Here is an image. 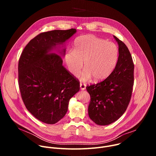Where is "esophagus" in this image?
<instances>
[{"mask_svg":"<svg viewBox=\"0 0 156 156\" xmlns=\"http://www.w3.org/2000/svg\"><path fill=\"white\" fill-rule=\"evenodd\" d=\"M80 86V89H81V90H84L85 89H86V84H85L81 83Z\"/></svg>","mask_w":156,"mask_h":156,"instance_id":"34e87169","label":"esophagus"}]
</instances>
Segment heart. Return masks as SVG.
<instances>
[{
	"mask_svg": "<svg viewBox=\"0 0 156 156\" xmlns=\"http://www.w3.org/2000/svg\"><path fill=\"white\" fill-rule=\"evenodd\" d=\"M119 58V49L115 44L92 34L82 35L73 43L72 51L65 55L69 70L74 76H78L83 67V81L92 77L95 81H101L112 73Z\"/></svg>",
	"mask_w": 156,
	"mask_h": 156,
	"instance_id": "heart-1",
	"label": "heart"
}]
</instances>
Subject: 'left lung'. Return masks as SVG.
<instances>
[{
	"label": "left lung",
	"instance_id": "left-lung-1",
	"mask_svg": "<svg viewBox=\"0 0 156 156\" xmlns=\"http://www.w3.org/2000/svg\"><path fill=\"white\" fill-rule=\"evenodd\" d=\"M119 44V58L113 72L104 81L86 86L91 97L90 118L97 125H107L117 120L129 103L134 84V64L125 44L114 36Z\"/></svg>",
	"mask_w": 156,
	"mask_h": 156
}]
</instances>
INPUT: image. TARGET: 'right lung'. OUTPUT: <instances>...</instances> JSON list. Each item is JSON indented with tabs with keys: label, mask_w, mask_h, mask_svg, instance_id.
Instances as JSON below:
<instances>
[{
	"label": "right lung",
	"mask_w": 156,
	"mask_h": 156,
	"mask_svg": "<svg viewBox=\"0 0 156 156\" xmlns=\"http://www.w3.org/2000/svg\"><path fill=\"white\" fill-rule=\"evenodd\" d=\"M76 29L41 33L26 46L18 62V84L24 104L37 120L54 124L68 110L70 99L80 90V82L51 51L63 45ZM65 55V49L60 52Z\"/></svg>",
	"instance_id": "right-lung-1"
}]
</instances>
